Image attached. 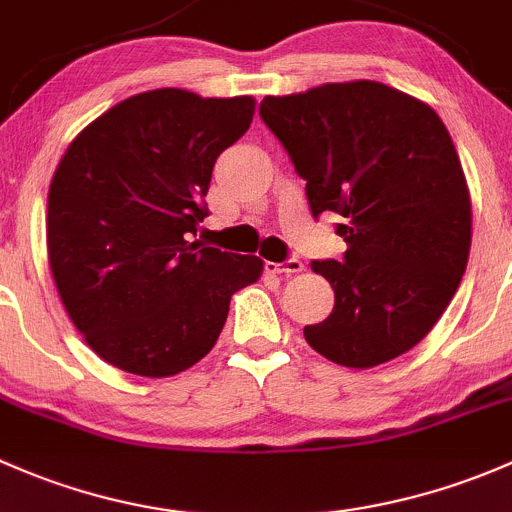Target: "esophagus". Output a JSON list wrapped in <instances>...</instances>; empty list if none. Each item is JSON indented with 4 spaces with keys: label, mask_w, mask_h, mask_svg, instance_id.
I'll return each mask as SVG.
<instances>
[{
    "label": "esophagus",
    "mask_w": 512,
    "mask_h": 512,
    "mask_svg": "<svg viewBox=\"0 0 512 512\" xmlns=\"http://www.w3.org/2000/svg\"><path fill=\"white\" fill-rule=\"evenodd\" d=\"M268 273H278V276H293V273L305 271V263L298 261V258H288V261L281 263H266Z\"/></svg>",
    "instance_id": "1"
}]
</instances>
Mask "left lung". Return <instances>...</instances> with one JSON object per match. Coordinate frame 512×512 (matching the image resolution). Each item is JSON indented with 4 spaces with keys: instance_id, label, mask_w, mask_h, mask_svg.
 <instances>
[{
    "instance_id": "8db88e82",
    "label": "left lung",
    "mask_w": 512,
    "mask_h": 512,
    "mask_svg": "<svg viewBox=\"0 0 512 512\" xmlns=\"http://www.w3.org/2000/svg\"><path fill=\"white\" fill-rule=\"evenodd\" d=\"M268 125L318 219L335 212L342 261H313L335 308L305 340L335 365H382L424 340L471 251V197L456 147L426 103L377 81L263 98Z\"/></svg>"
}]
</instances>
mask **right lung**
Here are the masks:
<instances>
[{
	"label": "right lung",
	"mask_w": 512,
	"mask_h": 512,
	"mask_svg": "<svg viewBox=\"0 0 512 512\" xmlns=\"http://www.w3.org/2000/svg\"><path fill=\"white\" fill-rule=\"evenodd\" d=\"M254 120V98L157 88L93 120L49 187L56 288L91 350L118 370L170 377L214 347L258 256L189 241L214 162Z\"/></svg>",
	"instance_id": "add662e5"
}]
</instances>
